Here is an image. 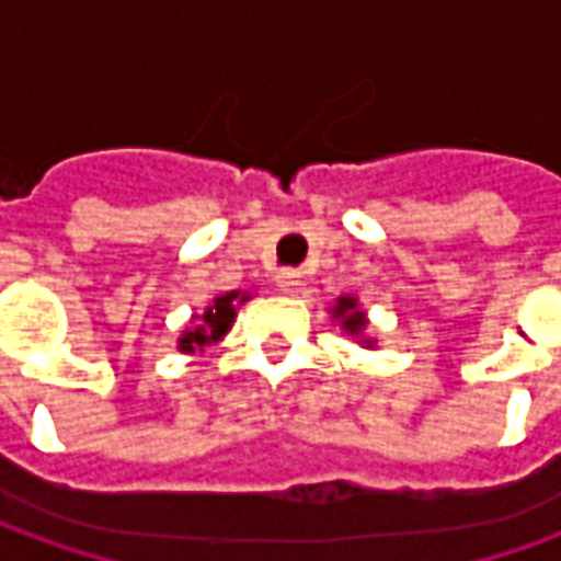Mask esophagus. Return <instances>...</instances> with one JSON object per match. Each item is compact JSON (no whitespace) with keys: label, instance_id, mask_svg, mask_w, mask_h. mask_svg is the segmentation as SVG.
I'll return each mask as SVG.
<instances>
[{"label":"esophagus","instance_id":"esophagus-1","mask_svg":"<svg viewBox=\"0 0 561 561\" xmlns=\"http://www.w3.org/2000/svg\"><path fill=\"white\" fill-rule=\"evenodd\" d=\"M276 288H279L282 294H294L300 288V276L291 273V270H282L279 276H276Z\"/></svg>","mask_w":561,"mask_h":561}]
</instances>
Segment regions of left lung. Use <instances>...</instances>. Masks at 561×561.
Masks as SVG:
<instances>
[{
  "instance_id": "obj_1",
  "label": "left lung",
  "mask_w": 561,
  "mask_h": 561,
  "mask_svg": "<svg viewBox=\"0 0 561 561\" xmlns=\"http://www.w3.org/2000/svg\"><path fill=\"white\" fill-rule=\"evenodd\" d=\"M330 318L342 328V333H348L352 340H357L364 348H376V336H366V328H369V318H366V309L360 306V300L354 294H342L336 297V304L330 306Z\"/></svg>"
}]
</instances>
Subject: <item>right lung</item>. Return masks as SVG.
<instances>
[{
    "instance_id": "right-lung-1",
    "label": "right lung",
    "mask_w": 561,
    "mask_h": 561,
    "mask_svg": "<svg viewBox=\"0 0 561 561\" xmlns=\"http://www.w3.org/2000/svg\"><path fill=\"white\" fill-rule=\"evenodd\" d=\"M252 300L249 291H225L216 294L201 316H192V324L180 333L176 352L180 354H204L207 345L225 340V333L231 330L237 309Z\"/></svg>"
}]
</instances>
